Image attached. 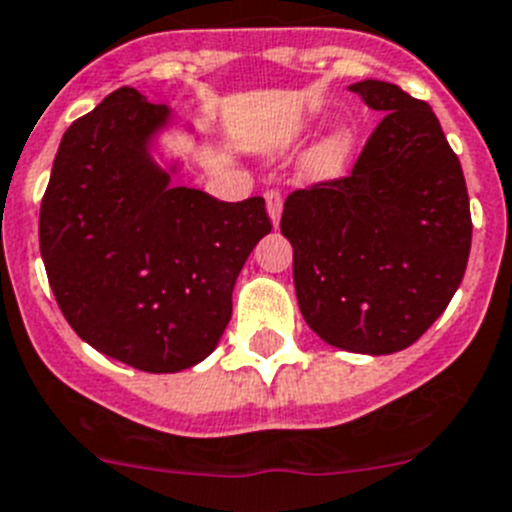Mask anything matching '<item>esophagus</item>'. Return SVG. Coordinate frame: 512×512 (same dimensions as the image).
Segmentation results:
<instances>
[{
	"label": "esophagus",
	"mask_w": 512,
	"mask_h": 512,
	"mask_svg": "<svg viewBox=\"0 0 512 512\" xmlns=\"http://www.w3.org/2000/svg\"><path fill=\"white\" fill-rule=\"evenodd\" d=\"M265 201H267V214H270L273 224L278 227L280 214H283V193H280L278 188H270V191H265Z\"/></svg>",
	"instance_id": "esophagus-1"
}]
</instances>
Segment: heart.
Returning <instances> with one entry per match:
<instances>
[{
  "label": "heart",
  "instance_id": "obj_1",
  "mask_svg": "<svg viewBox=\"0 0 512 512\" xmlns=\"http://www.w3.org/2000/svg\"><path fill=\"white\" fill-rule=\"evenodd\" d=\"M349 155H352V137L347 132H336L308 155L306 173L311 178L339 176L347 168Z\"/></svg>",
  "mask_w": 512,
  "mask_h": 512
}]
</instances>
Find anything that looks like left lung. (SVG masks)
Listing matches in <instances>:
<instances>
[{"label": "left lung", "instance_id": "1", "mask_svg": "<svg viewBox=\"0 0 512 512\" xmlns=\"http://www.w3.org/2000/svg\"><path fill=\"white\" fill-rule=\"evenodd\" d=\"M349 91L385 117L349 176L290 193L280 232L306 324L331 347L393 354L426 334L462 283L467 183L426 101L375 78Z\"/></svg>", "mask_w": 512, "mask_h": 512}]
</instances>
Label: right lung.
<instances>
[{"label": "right lung", "mask_w": 512, "mask_h": 512, "mask_svg": "<svg viewBox=\"0 0 512 512\" xmlns=\"http://www.w3.org/2000/svg\"><path fill=\"white\" fill-rule=\"evenodd\" d=\"M168 107L122 86L63 135L40 204V255L84 342L142 372L214 352L232 290L273 224L265 199L216 201L170 186L147 142Z\"/></svg>", "instance_id": "obj_1"}]
</instances>
